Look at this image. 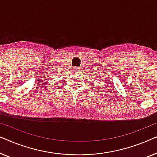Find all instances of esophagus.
<instances>
[{
	"label": "esophagus",
	"instance_id": "esophagus-1",
	"mask_svg": "<svg viewBox=\"0 0 157 157\" xmlns=\"http://www.w3.org/2000/svg\"><path fill=\"white\" fill-rule=\"evenodd\" d=\"M74 71H76V72H79V71H80V68H79V67H75Z\"/></svg>",
	"mask_w": 157,
	"mask_h": 157
}]
</instances>
